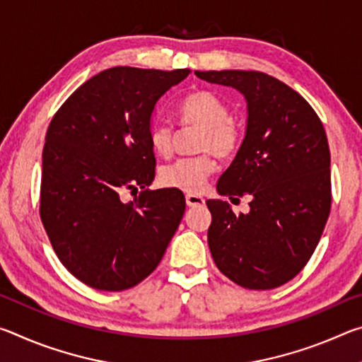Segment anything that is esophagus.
I'll return each instance as SVG.
<instances>
[{
  "label": "esophagus",
  "mask_w": 362,
  "mask_h": 362,
  "mask_svg": "<svg viewBox=\"0 0 362 362\" xmlns=\"http://www.w3.org/2000/svg\"><path fill=\"white\" fill-rule=\"evenodd\" d=\"M185 199H187V206L188 207H198V206H203L204 204V198H201L199 194L188 193L185 196Z\"/></svg>",
  "instance_id": "1"
}]
</instances>
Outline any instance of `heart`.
I'll return each mask as SVG.
<instances>
[{"label": "heart", "instance_id": "obj_1", "mask_svg": "<svg viewBox=\"0 0 362 362\" xmlns=\"http://www.w3.org/2000/svg\"><path fill=\"white\" fill-rule=\"evenodd\" d=\"M179 115L183 122L203 127L194 156H183L159 170V182L164 187L182 192L198 193L216 170V159H230L240 150L243 134L231 119L230 108L218 95L209 90H196L180 102ZM148 142L159 156H169L174 148V129L169 122L155 119L148 126Z\"/></svg>", "mask_w": 362, "mask_h": 362}]
</instances>
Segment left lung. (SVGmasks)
<instances>
[{
	"instance_id": "1",
	"label": "left lung",
	"mask_w": 362,
	"mask_h": 362,
	"mask_svg": "<svg viewBox=\"0 0 362 362\" xmlns=\"http://www.w3.org/2000/svg\"><path fill=\"white\" fill-rule=\"evenodd\" d=\"M247 100L246 137L218 179L223 196L250 194V211L206 201L207 243L217 268L238 286L274 289L296 278L321 240L332 204L330 151L320 116L297 90L262 71H194Z\"/></svg>"
}]
</instances>
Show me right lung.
Listing matches in <instances>:
<instances>
[{"mask_svg": "<svg viewBox=\"0 0 362 362\" xmlns=\"http://www.w3.org/2000/svg\"><path fill=\"white\" fill-rule=\"evenodd\" d=\"M189 70L115 66L88 79L51 119L40 217L62 265L86 286L124 291L161 262L185 212L180 189H150L156 102ZM139 194L129 204L124 189Z\"/></svg>", "mask_w": 362, "mask_h": 362, "instance_id": "add662e5", "label": "right lung"}]
</instances>
